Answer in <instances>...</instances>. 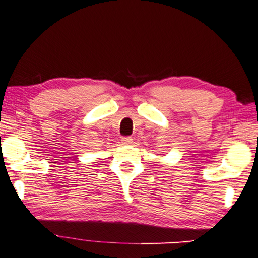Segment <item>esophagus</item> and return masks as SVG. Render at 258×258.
Instances as JSON below:
<instances>
[{"instance_id": "obj_1", "label": "esophagus", "mask_w": 258, "mask_h": 258, "mask_svg": "<svg viewBox=\"0 0 258 258\" xmlns=\"http://www.w3.org/2000/svg\"><path fill=\"white\" fill-rule=\"evenodd\" d=\"M121 142H123V144H126V145L132 144L133 139L130 138V137H124V138H121Z\"/></svg>"}]
</instances>
